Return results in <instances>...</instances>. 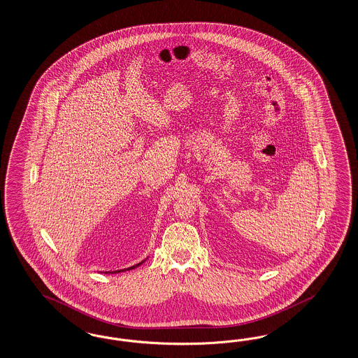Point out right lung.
<instances>
[{
  "mask_svg": "<svg viewBox=\"0 0 358 358\" xmlns=\"http://www.w3.org/2000/svg\"><path fill=\"white\" fill-rule=\"evenodd\" d=\"M141 264H138V265H141ZM138 265H136V266H138ZM134 268H135V266H131V268H129V269H127V271H130V269H134ZM126 271V269H122V271ZM120 271H114V273H120Z\"/></svg>",
  "mask_w": 358,
  "mask_h": 358,
  "instance_id": "add662e5",
  "label": "right lung"
}]
</instances>
